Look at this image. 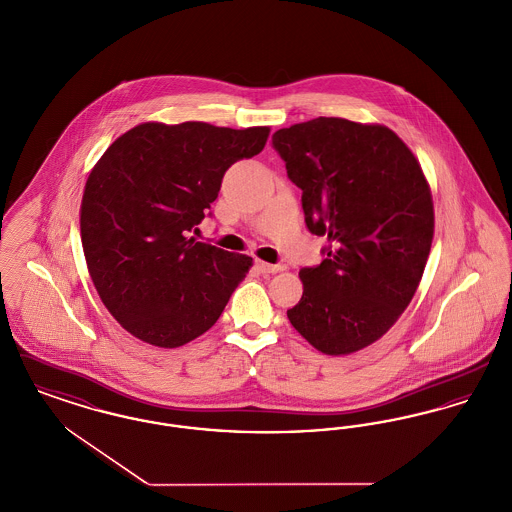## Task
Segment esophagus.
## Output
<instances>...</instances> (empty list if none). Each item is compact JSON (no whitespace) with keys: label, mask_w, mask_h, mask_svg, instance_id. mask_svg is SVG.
Segmentation results:
<instances>
[{"label":"esophagus","mask_w":512,"mask_h":512,"mask_svg":"<svg viewBox=\"0 0 512 512\" xmlns=\"http://www.w3.org/2000/svg\"><path fill=\"white\" fill-rule=\"evenodd\" d=\"M255 267L259 268V272H263V274H276V272L284 270L282 265H270V263H265V261H257Z\"/></svg>","instance_id":"esophagus-1"}]
</instances>
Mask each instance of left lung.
<instances>
[{
    "mask_svg": "<svg viewBox=\"0 0 512 512\" xmlns=\"http://www.w3.org/2000/svg\"><path fill=\"white\" fill-rule=\"evenodd\" d=\"M272 146L326 259L299 270L293 328L326 355L380 340L411 303L434 240V203L413 151L382 124L318 117L280 128Z\"/></svg>",
    "mask_w": 512,
    "mask_h": 512,
    "instance_id": "1",
    "label": "left lung"
}]
</instances>
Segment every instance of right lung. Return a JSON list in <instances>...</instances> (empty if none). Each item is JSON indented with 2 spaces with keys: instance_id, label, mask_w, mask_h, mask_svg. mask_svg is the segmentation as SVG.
Returning a JSON list of instances; mask_svg holds the SVG:
<instances>
[{
  "instance_id": "1",
  "label": "right lung",
  "mask_w": 512,
  "mask_h": 512,
  "mask_svg": "<svg viewBox=\"0 0 512 512\" xmlns=\"http://www.w3.org/2000/svg\"><path fill=\"white\" fill-rule=\"evenodd\" d=\"M268 126L144 122L86 180L80 236L107 311L134 338L180 347L205 334L253 259L195 242L224 172L263 151Z\"/></svg>"
}]
</instances>
